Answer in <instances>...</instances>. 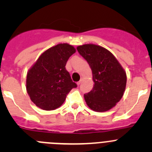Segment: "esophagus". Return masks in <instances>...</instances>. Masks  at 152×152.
<instances>
[{
    "label": "esophagus",
    "mask_w": 152,
    "mask_h": 152,
    "mask_svg": "<svg viewBox=\"0 0 152 152\" xmlns=\"http://www.w3.org/2000/svg\"><path fill=\"white\" fill-rule=\"evenodd\" d=\"M82 81H83V79H82H82H81V80L79 81V82H77V85H80L81 84H82Z\"/></svg>",
    "instance_id": "34e87169"
}]
</instances>
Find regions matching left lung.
<instances>
[{
	"label": "left lung",
	"instance_id": "8db88e82",
	"mask_svg": "<svg viewBox=\"0 0 152 152\" xmlns=\"http://www.w3.org/2000/svg\"><path fill=\"white\" fill-rule=\"evenodd\" d=\"M77 50L88 62L94 82L93 89L84 95L87 105L96 112H106L123 97L126 73L114 55L95 44L79 45Z\"/></svg>",
	"mask_w": 152,
	"mask_h": 152
}]
</instances>
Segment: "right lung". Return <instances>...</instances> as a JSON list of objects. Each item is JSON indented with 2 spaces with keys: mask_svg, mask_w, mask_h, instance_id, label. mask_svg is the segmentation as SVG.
Listing matches in <instances>:
<instances>
[{
  "mask_svg": "<svg viewBox=\"0 0 152 152\" xmlns=\"http://www.w3.org/2000/svg\"><path fill=\"white\" fill-rule=\"evenodd\" d=\"M76 52L67 43L57 44L44 51L27 72L26 90L31 102L44 110L59 108L67 93L77 87L65 69Z\"/></svg>",
  "mask_w": 152,
  "mask_h": 152,
  "instance_id": "add662e5",
  "label": "right lung"
}]
</instances>
